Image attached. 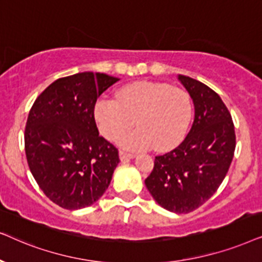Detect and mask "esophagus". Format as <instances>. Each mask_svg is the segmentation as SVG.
Instances as JSON below:
<instances>
[{
  "label": "esophagus",
  "instance_id": "esophagus-1",
  "mask_svg": "<svg viewBox=\"0 0 262 262\" xmlns=\"http://www.w3.org/2000/svg\"><path fill=\"white\" fill-rule=\"evenodd\" d=\"M118 155H120V159L122 160V162H128V160L133 159L135 157V155H133V153H127L124 151H120Z\"/></svg>",
  "mask_w": 262,
  "mask_h": 262
}]
</instances>
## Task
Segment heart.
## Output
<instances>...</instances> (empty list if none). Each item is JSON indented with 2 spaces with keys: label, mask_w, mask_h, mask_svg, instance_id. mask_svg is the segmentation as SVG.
Segmentation results:
<instances>
[{
  "label": "heart",
  "mask_w": 262,
  "mask_h": 262,
  "mask_svg": "<svg viewBox=\"0 0 262 262\" xmlns=\"http://www.w3.org/2000/svg\"><path fill=\"white\" fill-rule=\"evenodd\" d=\"M95 121L100 134L122 148L140 151L155 147L167 152L177 147L187 137L193 117L190 96L180 87L165 82L135 81L117 90L116 99L100 98L95 104Z\"/></svg>",
  "instance_id": "obj_1"
}]
</instances>
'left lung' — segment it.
<instances>
[{
    "mask_svg": "<svg viewBox=\"0 0 262 262\" xmlns=\"http://www.w3.org/2000/svg\"><path fill=\"white\" fill-rule=\"evenodd\" d=\"M177 79L193 99V125L181 145L156 157L145 184L158 205L182 214L217 191L232 162L236 135L231 115L213 90L189 76Z\"/></svg>",
    "mask_w": 262,
    "mask_h": 262,
    "instance_id": "8db88e82",
    "label": "left lung"
}]
</instances>
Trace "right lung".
I'll list each match as a JSON object with an SVG mask.
<instances>
[{"mask_svg": "<svg viewBox=\"0 0 262 262\" xmlns=\"http://www.w3.org/2000/svg\"><path fill=\"white\" fill-rule=\"evenodd\" d=\"M118 78L83 72L57 79L31 107L25 129L30 170L43 193L66 210L91 206L105 193L120 163L99 137L95 104Z\"/></svg>", "mask_w": 262, "mask_h": 262, "instance_id": "1", "label": "right lung"}]
</instances>
